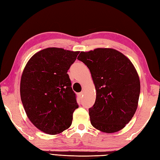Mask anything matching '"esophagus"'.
Instances as JSON below:
<instances>
[{
    "label": "esophagus",
    "instance_id": "obj_1",
    "mask_svg": "<svg viewBox=\"0 0 160 160\" xmlns=\"http://www.w3.org/2000/svg\"><path fill=\"white\" fill-rule=\"evenodd\" d=\"M78 95H79V97H80V98H81L83 96V92H79V94H78Z\"/></svg>",
    "mask_w": 160,
    "mask_h": 160
}]
</instances>
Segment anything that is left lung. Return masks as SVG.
Wrapping results in <instances>:
<instances>
[{
	"label": "left lung",
	"instance_id": "8db88e82",
	"mask_svg": "<svg viewBox=\"0 0 160 160\" xmlns=\"http://www.w3.org/2000/svg\"><path fill=\"white\" fill-rule=\"evenodd\" d=\"M77 59L89 68L97 91L95 102L89 108L91 124L107 133L122 130L138 108L140 81L134 66L111 48L81 52Z\"/></svg>",
	"mask_w": 160,
	"mask_h": 160
}]
</instances>
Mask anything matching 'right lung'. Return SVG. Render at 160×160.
Here are the masks:
<instances>
[{"mask_svg":"<svg viewBox=\"0 0 160 160\" xmlns=\"http://www.w3.org/2000/svg\"><path fill=\"white\" fill-rule=\"evenodd\" d=\"M79 52L48 48L32 57L22 72L20 92L30 122L41 131L57 135L68 129L79 108L68 70Z\"/></svg>","mask_w":160,"mask_h":160,"instance_id":"add662e5","label":"right lung"}]
</instances>
